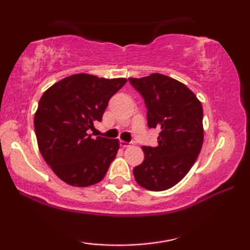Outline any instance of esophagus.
Returning <instances> with one entry per match:
<instances>
[{"instance_id": "esophagus-1", "label": "esophagus", "mask_w": 250, "mask_h": 250, "mask_svg": "<svg viewBox=\"0 0 250 250\" xmlns=\"http://www.w3.org/2000/svg\"><path fill=\"white\" fill-rule=\"evenodd\" d=\"M119 146H121L122 148H127V146H131V143H128V142L123 141V140H121V141H119Z\"/></svg>"}]
</instances>
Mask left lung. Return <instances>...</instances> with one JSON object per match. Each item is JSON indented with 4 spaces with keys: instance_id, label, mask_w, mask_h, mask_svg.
Returning a JSON list of instances; mask_svg holds the SVG:
<instances>
[{
    "instance_id": "left-lung-1",
    "label": "left lung",
    "mask_w": 250,
    "mask_h": 250,
    "mask_svg": "<svg viewBox=\"0 0 250 250\" xmlns=\"http://www.w3.org/2000/svg\"><path fill=\"white\" fill-rule=\"evenodd\" d=\"M145 99L150 128H160L157 146H142L145 160L134 167L135 181L150 191L180 182L193 166L204 142L203 105L190 88L162 74L128 78Z\"/></svg>"
}]
</instances>
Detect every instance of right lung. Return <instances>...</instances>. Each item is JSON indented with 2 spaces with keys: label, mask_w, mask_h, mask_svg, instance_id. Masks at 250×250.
<instances>
[{
  "label": "right lung",
  "mask_w": 250,
  "mask_h": 250,
  "mask_svg": "<svg viewBox=\"0 0 250 250\" xmlns=\"http://www.w3.org/2000/svg\"><path fill=\"white\" fill-rule=\"evenodd\" d=\"M126 82L76 74L57 82L41 98L34 117L37 145L54 174L69 186L100 182L117 155V139H93L87 131L101 122L110 98Z\"/></svg>",
  "instance_id": "right-lung-1"
}]
</instances>
